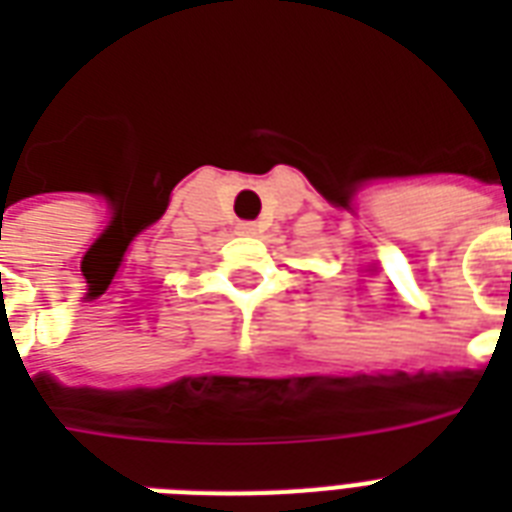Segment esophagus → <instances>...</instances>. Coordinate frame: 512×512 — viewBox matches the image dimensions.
<instances>
[{
  "instance_id": "1",
  "label": "esophagus",
  "mask_w": 512,
  "mask_h": 512,
  "mask_svg": "<svg viewBox=\"0 0 512 512\" xmlns=\"http://www.w3.org/2000/svg\"><path fill=\"white\" fill-rule=\"evenodd\" d=\"M239 228H241V233H255V228H252V223H241Z\"/></svg>"
}]
</instances>
